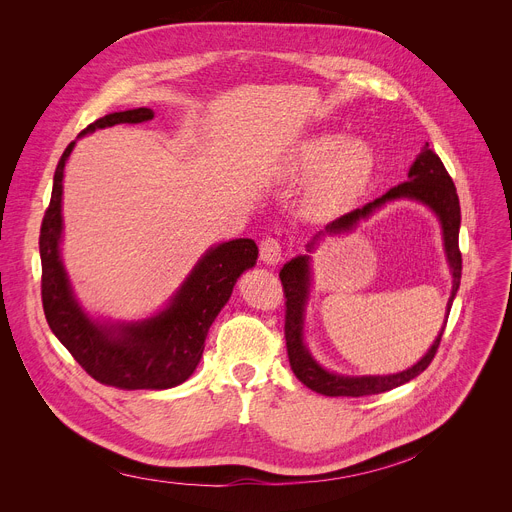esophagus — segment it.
I'll return each mask as SVG.
<instances>
[{"label":"esophagus","mask_w":512,"mask_h":512,"mask_svg":"<svg viewBox=\"0 0 512 512\" xmlns=\"http://www.w3.org/2000/svg\"><path fill=\"white\" fill-rule=\"evenodd\" d=\"M259 257L267 265H276L282 259V245L278 238H263L259 245Z\"/></svg>","instance_id":"esophagus-1"}]
</instances>
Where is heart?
<instances>
[{
    "label": "heart",
    "instance_id": "b5f03b06",
    "mask_svg": "<svg viewBox=\"0 0 512 512\" xmlns=\"http://www.w3.org/2000/svg\"><path fill=\"white\" fill-rule=\"evenodd\" d=\"M373 149L361 139L340 132H319L299 141L282 164L288 184L309 180L301 209L311 220H324L353 205L371 182Z\"/></svg>",
    "mask_w": 512,
    "mask_h": 512
}]
</instances>
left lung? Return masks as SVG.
<instances>
[{
  "instance_id": "1",
  "label": "left lung",
  "mask_w": 512,
  "mask_h": 512,
  "mask_svg": "<svg viewBox=\"0 0 512 512\" xmlns=\"http://www.w3.org/2000/svg\"><path fill=\"white\" fill-rule=\"evenodd\" d=\"M400 199H409L427 205L436 213V218L442 226V240H444V253L446 261L450 267V276H452V290H450V299L446 303V319L452 307V301L456 297V290L461 286V272H463V259L459 251V230H461V205H459V195H456V188L452 178L448 176L442 159L425 147L413 161V166L409 170V180L402 182L380 199H375L351 213L340 215L338 220L330 222L324 230H319L309 242H307V253H313L317 242L324 240V236H340L353 232L359 222L367 220L369 215H373L380 207L392 201ZM311 255H299L284 263L280 270V280L284 286L286 294V324H284V334H286V348H288V359L294 375L313 392L324 394V396H369V394H380L388 392L392 388H398L402 384L411 382L413 378L421 371L427 369V365L432 363L444 328L438 332L434 344L427 348V353L409 369L390 373V375H342L328 371L326 367H321L313 355L309 353V348L305 344V311L309 303V294H311Z\"/></svg>"
}]
</instances>
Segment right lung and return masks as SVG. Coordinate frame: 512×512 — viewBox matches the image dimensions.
<instances>
[{
  "label": "right lung",
  "instance_id": "1",
  "mask_svg": "<svg viewBox=\"0 0 512 512\" xmlns=\"http://www.w3.org/2000/svg\"><path fill=\"white\" fill-rule=\"evenodd\" d=\"M153 120V110L107 114L78 134L85 137L116 124ZM72 141L53 174L51 201L39 236L41 297L47 324L91 378L120 390H166L195 373L207 332L228 303L242 272L257 263L259 249L251 238H234L209 247L172 294L164 309L137 321H101L85 311L72 290L62 261V193L64 168L74 151Z\"/></svg>",
  "mask_w": 512,
  "mask_h": 512
}]
</instances>
